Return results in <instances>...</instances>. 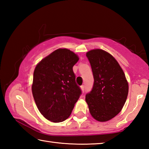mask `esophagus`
<instances>
[{"label": "esophagus", "instance_id": "obj_1", "mask_svg": "<svg viewBox=\"0 0 149 149\" xmlns=\"http://www.w3.org/2000/svg\"><path fill=\"white\" fill-rule=\"evenodd\" d=\"M81 89L83 92H84L85 91V86H84V85H81Z\"/></svg>", "mask_w": 149, "mask_h": 149}]
</instances>
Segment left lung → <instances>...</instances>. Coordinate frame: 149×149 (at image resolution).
<instances>
[{"mask_svg": "<svg viewBox=\"0 0 149 149\" xmlns=\"http://www.w3.org/2000/svg\"><path fill=\"white\" fill-rule=\"evenodd\" d=\"M86 56L91 66L94 84L85 100L95 120L107 122L119 113L128 95L124 72L112 55L100 49L91 50Z\"/></svg>", "mask_w": 149, "mask_h": 149, "instance_id": "8db88e82", "label": "left lung"}]
</instances>
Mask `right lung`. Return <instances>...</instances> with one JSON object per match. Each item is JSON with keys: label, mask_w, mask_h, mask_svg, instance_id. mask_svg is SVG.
<instances>
[{"label": "right lung", "mask_w": 149, "mask_h": 149, "mask_svg": "<svg viewBox=\"0 0 149 149\" xmlns=\"http://www.w3.org/2000/svg\"><path fill=\"white\" fill-rule=\"evenodd\" d=\"M78 60L79 58L71 50L59 49L35 67L33 96L39 112L51 122L66 120L81 95L73 71Z\"/></svg>", "instance_id": "add662e5"}]
</instances>
